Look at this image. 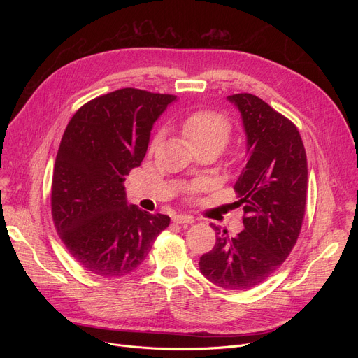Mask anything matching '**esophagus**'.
<instances>
[{"label":"esophagus","mask_w":358,"mask_h":358,"mask_svg":"<svg viewBox=\"0 0 358 358\" xmlns=\"http://www.w3.org/2000/svg\"><path fill=\"white\" fill-rule=\"evenodd\" d=\"M174 223H180V224H190V223H194V217L193 216H189V215H176L173 217Z\"/></svg>","instance_id":"34e87169"}]
</instances>
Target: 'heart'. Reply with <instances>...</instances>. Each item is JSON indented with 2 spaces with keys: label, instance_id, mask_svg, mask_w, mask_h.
Wrapping results in <instances>:
<instances>
[{
  "label": "heart",
  "instance_id": "obj_1",
  "mask_svg": "<svg viewBox=\"0 0 358 358\" xmlns=\"http://www.w3.org/2000/svg\"><path fill=\"white\" fill-rule=\"evenodd\" d=\"M180 129L192 149L208 148L216 150L217 154L228 145L232 136V123L223 115L209 110L196 111L189 117H185ZM159 141L161 136L157 135L150 142L149 149L154 150Z\"/></svg>",
  "mask_w": 358,
  "mask_h": 358
}]
</instances>
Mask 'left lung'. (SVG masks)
Here are the masks:
<instances>
[{"label": "left lung", "instance_id": "8db88e82", "mask_svg": "<svg viewBox=\"0 0 358 358\" xmlns=\"http://www.w3.org/2000/svg\"><path fill=\"white\" fill-rule=\"evenodd\" d=\"M247 135V165L235 192L243 231L235 238L213 227L216 243L200 257V271L215 286L248 290L266 281L289 257L306 208L308 159L293 122L248 92L229 96Z\"/></svg>", "mask_w": 358, "mask_h": 358}]
</instances>
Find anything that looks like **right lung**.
I'll list each match as a JSON object with an SVG mask.
<instances>
[{"label": "right lung", "instance_id": "add662e5", "mask_svg": "<svg viewBox=\"0 0 358 358\" xmlns=\"http://www.w3.org/2000/svg\"><path fill=\"white\" fill-rule=\"evenodd\" d=\"M171 94L122 88L85 103L69 120L52 177V217L72 258L100 277H122L146 258L166 215L129 206L126 176L145 158Z\"/></svg>", "mask_w": 358, "mask_h": 358}]
</instances>
